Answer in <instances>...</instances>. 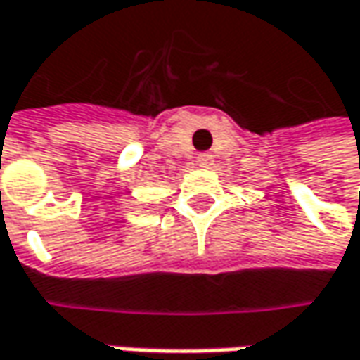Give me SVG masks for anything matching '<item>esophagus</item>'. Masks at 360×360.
<instances>
[{
  "label": "esophagus",
  "instance_id": "obj_1",
  "mask_svg": "<svg viewBox=\"0 0 360 360\" xmlns=\"http://www.w3.org/2000/svg\"><path fill=\"white\" fill-rule=\"evenodd\" d=\"M197 165H199V167H211V165H213V155H210V153H201V155L197 157Z\"/></svg>",
  "mask_w": 360,
  "mask_h": 360
}]
</instances>
